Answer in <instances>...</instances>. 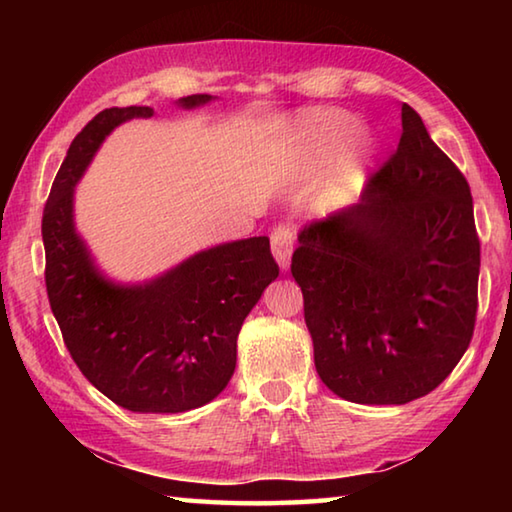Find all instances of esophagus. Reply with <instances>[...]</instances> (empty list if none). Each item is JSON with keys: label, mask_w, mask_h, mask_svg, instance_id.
I'll use <instances>...</instances> for the list:
<instances>
[{"label": "esophagus", "mask_w": 512, "mask_h": 512, "mask_svg": "<svg viewBox=\"0 0 512 512\" xmlns=\"http://www.w3.org/2000/svg\"><path fill=\"white\" fill-rule=\"evenodd\" d=\"M293 244H296V237H293V232L289 228H280L273 230L271 235V246H273V257L275 262L280 264V271L287 273L289 271V264H291V255H293Z\"/></svg>", "instance_id": "esophagus-1"}]
</instances>
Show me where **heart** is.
<instances>
[{
  "instance_id": "b5f03b06",
  "label": "heart",
  "mask_w": 512,
  "mask_h": 512,
  "mask_svg": "<svg viewBox=\"0 0 512 512\" xmlns=\"http://www.w3.org/2000/svg\"><path fill=\"white\" fill-rule=\"evenodd\" d=\"M296 131L302 149L314 158H325L336 151L320 196L325 210L334 212L352 203L372 158V137L357 126L354 115L339 108L307 110L298 119Z\"/></svg>"
}]
</instances>
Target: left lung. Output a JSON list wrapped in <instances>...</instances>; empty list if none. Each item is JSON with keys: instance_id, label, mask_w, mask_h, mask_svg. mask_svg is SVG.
<instances>
[{"instance_id": "8db88e82", "label": "left lung", "mask_w": 512, "mask_h": 512, "mask_svg": "<svg viewBox=\"0 0 512 512\" xmlns=\"http://www.w3.org/2000/svg\"><path fill=\"white\" fill-rule=\"evenodd\" d=\"M291 273L318 377L354 404H406L470 345L481 250L470 185L402 103V137L361 203L300 232Z\"/></svg>"}]
</instances>
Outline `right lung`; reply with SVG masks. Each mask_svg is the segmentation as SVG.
Wrapping results in <instances>:
<instances>
[{"instance_id":"add662e5","label":"right lung","mask_w":512,"mask_h":512,"mask_svg":"<svg viewBox=\"0 0 512 512\" xmlns=\"http://www.w3.org/2000/svg\"><path fill=\"white\" fill-rule=\"evenodd\" d=\"M216 97L176 101L196 110ZM153 108L99 112L60 164L42 214L47 296L76 366L133 413H183L212 402L235 372L237 336L280 268L268 237L225 241L142 282H117L94 264L76 232V185L117 126Z\"/></svg>"}]
</instances>
